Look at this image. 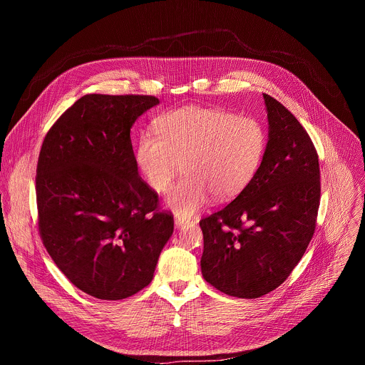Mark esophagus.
<instances>
[{"instance_id": "1", "label": "esophagus", "mask_w": 365, "mask_h": 365, "mask_svg": "<svg viewBox=\"0 0 365 365\" xmlns=\"http://www.w3.org/2000/svg\"><path fill=\"white\" fill-rule=\"evenodd\" d=\"M175 224H176V227H183L185 224H186V221L183 220V218H180V217H175Z\"/></svg>"}]
</instances>
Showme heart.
Wrapping results in <instances>:
<instances>
[{"label":"heart","mask_w":365,"mask_h":365,"mask_svg":"<svg viewBox=\"0 0 365 365\" xmlns=\"http://www.w3.org/2000/svg\"><path fill=\"white\" fill-rule=\"evenodd\" d=\"M154 134L143 133L135 160L145 183L166 192L180 170L186 175L170 189L168 205L180 217L195 214L211 193L237 196L255 176L266 150V128L252 117L212 107L186 106L154 120Z\"/></svg>","instance_id":"heart-1"}]
</instances>
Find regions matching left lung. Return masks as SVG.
Wrapping results in <instances>:
<instances>
[{
  "mask_svg": "<svg viewBox=\"0 0 365 365\" xmlns=\"http://www.w3.org/2000/svg\"><path fill=\"white\" fill-rule=\"evenodd\" d=\"M263 96L269 141L262 165L232 202L199 221L203 279L241 299L267 294L290 276L314 237L321 202L314 143L283 103Z\"/></svg>",
  "mask_w": 365,
  "mask_h": 365,
  "instance_id": "1",
  "label": "left lung"
}]
</instances>
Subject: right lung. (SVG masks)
<instances>
[{
    "instance_id": "add662e5",
    "label": "right lung",
    "mask_w": 365,
    "mask_h": 365,
    "mask_svg": "<svg viewBox=\"0 0 365 365\" xmlns=\"http://www.w3.org/2000/svg\"><path fill=\"white\" fill-rule=\"evenodd\" d=\"M159 98L89 93L47 131L36 170L38 232L56 266L103 300L148 286L173 215L140 176L130 128Z\"/></svg>"
}]
</instances>
